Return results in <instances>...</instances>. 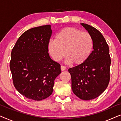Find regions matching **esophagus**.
Segmentation results:
<instances>
[{
  "label": "esophagus",
  "instance_id": "1",
  "mask_svg": "<svg viewBox=\"0 0 121 121\" xmlns=\"http://www.w3.org/2000/svg\"><path fill=\"white\" fill-rule=\"evenodd\" d=\"M60 69H61V70H62V71H64V70H65V69H66V67H64V66H63V65H61Z\"/></svg>",
  "mask_w": 121,
  "mask_h": 121
}]
</instances>
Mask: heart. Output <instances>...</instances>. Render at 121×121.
<instances>
[{"label":"heart","instance_id":"obj_1","mask_svg":"<svg viewBox=\"0 0 121 121\" xmlns=\"http://www.w3.org/2000/svg\"><path fill=\"white\" fill-rule=\"evenodd\" d=\"M94 39L90 34L73 27H67L57 33L54 40L48 44V52L56 62L64 56L66 62L80 65L85 63L91 54Z\"/></svg>","mask_w":121,"mask_h":121}]
</instances>
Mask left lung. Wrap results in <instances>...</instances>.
Wrapping results in <instances>:
<instances>
[{"instance_id":"obj_1","label":"left lung","mask_w":121,"mask_h":121,"mask_svg":"<svg viewBox=\"0 0 121 121\" xmlns=\"http://www.w3.org/2000/svg\"><path fill=\"white\" fill-rule=\"evenodd\" d=\"M80 24L93 38V51L85 63L68 71L74 94L82 100H90L99 96L107 87L111 58L108 46L101 33L89 25Z\"/></svg>"}]
</instances>
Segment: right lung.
<instances>
[{"label": "right lung", "instance_id": "right-lung-1", "mask_svg": "<svg viewBox=\"0 0 121 121\" xmlns=\"http://www.w3.org/2000/svg\"><path fill=\"white\" fill-rule=\"evenodd\" d=\"M52 30L49 25L28 30L20 36L11 53L10 69L13 83L27 99H45L52 94L60 65L49 57L48 49Z\"/></svg>", "mask_w": 121, "mask_h": 121}]
</instances>
